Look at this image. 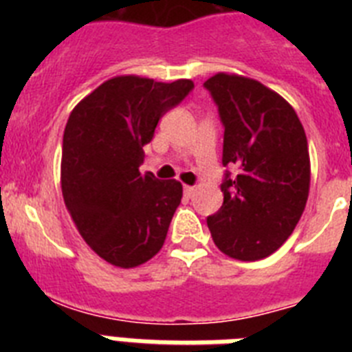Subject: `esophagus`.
<instances>
[{"label":"esophagus","instance_id":"esophagus-1","mask_svg":"<svg viewBox=\"0 0 352 352\" xmlns=\"http://www.w3.org/2000/svg\"><path fill=\"white\" fill-rule=\"evenodd\" d=\"M183 192H185L186 197H192V195H194V192H195V186L185 185V186H183Z\"/></svg>","mask_w":352,"mask_h":352}]
</instances>
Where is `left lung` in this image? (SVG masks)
Masks as SVG:
<instances>
[{
    "label": "left lung",
    "instance_id": "left-lung-1",
    "mask_svg": "<svg viewBox=\"0 0 352 352\" xmlns=\"http://www.w3.org/2000/svg\"><path fill=\"white\" fill-rule=\"evenodd\" d=\"M223 125V204L206 219L214 245L232 259L259 261L280 248L307 204L309 144L294 109L241 76L204 82Z\"/></svg>",
    "mask_w": 352,
    "mask_h": 352
}]
</instances>
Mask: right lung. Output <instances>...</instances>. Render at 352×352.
<instances>
[{"instance_id": "obj_1", "label": "right lung", "mask_w": 352, "mask_h": 352, "mask_svg": "<svg viewBox=\"0 0 352 352\" xmlns=\"http://www.w3.org/2000/svg\"><path fill=\"white\" fill-rule=\"evenodd\" d=\"M192 89L190 79L113 77L68 118L61 157L65 204L84 241L114 266L135 268L166 241L183 188L176 179L139 173L142 146Z\"/></svg>"}]
</instances>
